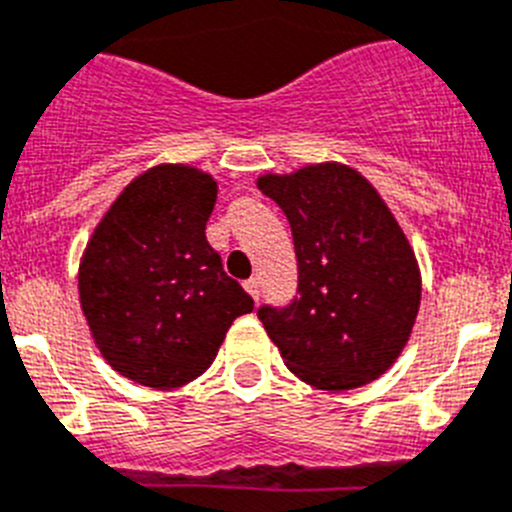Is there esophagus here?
Listing matches in <instances>:
<instances>
[{"label":"esophagus","mask_w":512,"mask_h":512,"mask_svg":"<svg viewBox=\"0 0 512 512\" xmlns=\"http://www.w3.org/2000/svg\"><path fill=\"white\" fill-rule=\"evenodd\" d=\"M244 288H247V293H250L252 299H260V281L257 278H250V281H244Z\"/></svg>","instance_id":"obj_1"}]
</instances>
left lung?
Returning <instances> with one entry per match:
<instances>
[{
  "mask_svg": "<svg viewBox=\"0 0 512 512\" xmlns=\"http://www.w3.org/2000/svg\"><path fill=\"white\" fill-rule=\"evenodd\" d=\"M291 224L299 296L257 311L291 373L324 391L371 384L415 327L422 281L402 226L376 188L340 162L262 175Z\"/></svg>",
  "mask_w": 512,
  "mask_h": 512,
  "instance_id": "left-lung-1",
  "label": "left lung"
}]
</instances>
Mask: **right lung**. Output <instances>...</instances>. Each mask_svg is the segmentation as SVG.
Masks as SVG:
<instances>
[{
	"instance_id": "add662e5",
	"label": "right lung",
	"mask_w": 512,
	"mask_h": 512,
	"mask_svg": "<svg viewBox=\"0 0 512 512\" xmlns=\"http://www.w3.org/2000/svg\"><path fill=\"white\" fill-rule=\"evenodd\" d=\"M219 185L190 164L128 182L79 262V301L102 358L126 379L175 389L213 363L252 299L206 239Z\"/></svg>"
}]
</instances>
